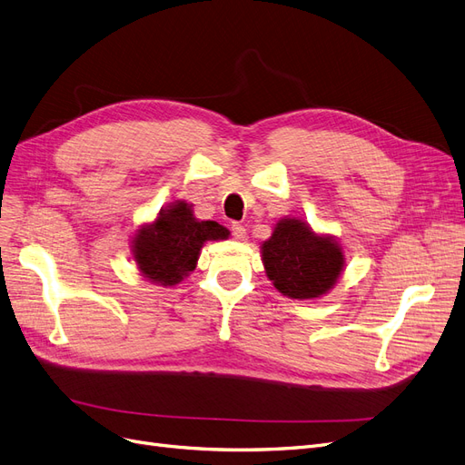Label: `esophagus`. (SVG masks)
<instances>
[{"instance_id": "1", "label": "esophagus", "mask_w": 465, "mask_h": 465, "mask_svg": "<svg viewBox=\"0 0 465 465\" xmlns=\"http://www.w3.org/2000/svg\"><path fill=\"white\" fill-rule=\"evenodd\" d=\"M232 233H233V237H235V239H239V242H243V239L247 237V230H245V226H242V223H237V222H233V223H232Z\"/></svg>"}]
</instances>
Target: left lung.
Returning a JSON list of instances; mask_svg holds the SVG:
<instances>
[{"label":"left lung","mask_w":465,"mask_h":465,"mask_svg":"<svg viewBox=\"0 0 465 465\" xmlns=\"http://www.w3.org/2000/svg\"><path fill=\"white\" fill-rule=\"evenodd\" d=\"M261 256L273 287L297 301L328 295L345 270L339 239L316 232L297 216H283L273 223L272 235L261 245Z\"/></svg>","instance_id":"1"}]
</instances>
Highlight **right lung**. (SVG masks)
I'll return each instance as SVG.
<instances>
[{
  "instance_id": "add662e5",
  "label": "right lung",
  "mask_w": 465,
  "mask_h": 465,
  "mask_svg": "<svg viewBox=\"0 0 465 465\" xmlns=\"http://www.w3.org/2000/svg\"><path fill=\"white\" fill-rule=\"evenodd\" d=\"M228 237V228L214 220L195 218L193 204L178 199L161 209L151 222L137 226L130 239V251L142 278L172 287L197 268L204 243Z\"/></svg>"
}]
</instances>
